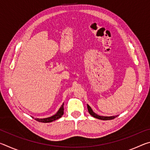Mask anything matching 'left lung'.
Here are the masks:
<instances>
[{"mask_svg": "<svg viewBox=\"0 0 150 150\" xmlns=\"http://www.w3.org/2000/svg\"><path fill=\"white\" fill-rule=\"evenodd\" d=\"M87 108H88V111L89 112L90 115L97 119H99V120H112V119L115 118L116 117H117L118 115L116 116H99L97 114H96L95 112H94L93 110H92V108H91V106L87 105Z\"/></svg>", "mask_w": 150, "mask_h": 150, "instance_id": "8db88e82", "label": "left lung"}]
</instances>
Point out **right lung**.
<instances>
[{
  "label": "right lung",
  "instance_id": "obj_1",
  "mask_svg": "<svg viewBox=\"0 0 150 150\" xmlns=\"http://www.w3.org/2000/svg\"><path fill=\"white\" fill-rule=\"evenodd\" d=\"M63 105H64V103L62 104V105L61 106V107L59 108V110L56 112V114H55L54 115H53L50 117L48 118H35V120L36 121H38L40 122H44V123H47V122H52L54 121L55 120H57V119L60 118L63 115V110H64V108H63ZM33 118H34V117H32Z\"/></svg>",
  "mask_w": 150,
  "mask_h": 150
}]
</instances>
